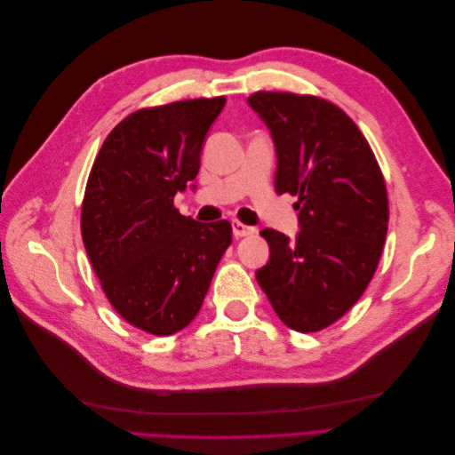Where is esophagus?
<instances>
[{
    "instance_id": "esophagus-1",
    "label": "esophagus",
    "mask_w": 455,
    "mask_h": 455,
    "mask_svg": "<svg viewBox=\"0 0 455 455\" xmlns=\"http://www.w3.org/2000/svg\"><path fill=\"white\" fill-rule=\"evenodd\" d=\"M252 233H254V227H248V225H243V222L233 220V235L236 238H243V236H248Z\"/></svg>"
}]
</instances>
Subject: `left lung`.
<instances>
[{
    "instance_id": "left-lung-1",
    "label": "left lung",
    "mask_w": 455,
    "mask_h": 455,
    "mask_svg": "<svg viewBox=\"0 0 455 455\" xmlns=\"http://www.w3.org/2000/svg\"><path fill=\"white\" fill-rule=\"evenodd\" d=\"M248 105L272 134L275 191L297 196L299 233L262 235L269 259L256 272L274 311L316 332L350 311L371 282L387 236V189L355 123L334 103L258 92Z\"/></svg>"
}]
</instances>
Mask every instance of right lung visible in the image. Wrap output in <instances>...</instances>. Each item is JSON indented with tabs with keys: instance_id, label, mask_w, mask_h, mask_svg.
Wrapping results in <instances>:
<instances>
[{
	"instance_id": "obj_1",
	"label": "right lung",
	"mask_w": 455,
	"mask_h": 455,
	"mask_svg": "<svg viewBox=\"0 0 455 455\" xmlns=\"http://www.w3.org/2000/svg\"><path fill=\"white\" fill-rule=\"evenodd\" d=\"M225 103L188 100L134 111L93 162L82 205L85 252L115 311L144 332L176 334L196 318L233 243L228 220L197 222L173 207V196L197 176Z\"/></svg>"
}]
</instances>
